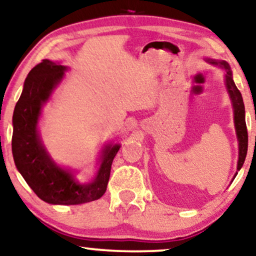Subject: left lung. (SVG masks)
Listing matches in <instances>:
<instances>
[{
  "label": "left lung",
  "mask_w": 256,
  "mask_h": 256,
  "mask_svg": "<svg viewBox=\"0 0 256 256\" xmlns=\"http://www.w3.org/2000/svg\"><path fill=\"white\" fill-rule=\"evenodd\" d=\"M206 61L212 63V64L220 66L224 69H226V87H227L228 94L232 100L234 108V124H235V130H236V136L238 141V170H240L242 166H244L246 155H247L248 149V132H247V126H246V118H244V100H242V95L236 86L234 84L233 76H232L230 67L226 61H215V60L207 58ZM238 175L235 174V176Z\"/></svg>",
  "instance_id": "8db88e82"
}]
</instances>
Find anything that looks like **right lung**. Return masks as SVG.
<instances>
[{"instance_id": "add662e5", "label": "right lung", "mask_w": 256, "mask_h": 256, "mask_svg": "<svg viewBox=\"0 0 256 256\" xmlns=\"http://www.w3.org/2000/svg\"><path fill=\"white\" fill-rule=\"evenodd\" d=\"M67 67L43 60L26 76L12 115V149L16 168L34 193L52 204H81L106 193L112 164L121 146H106L95 178L80 184L68 169L58 167L40 140L38 122L43 104L64 76Z\"/></svg>"}]
</instances>
